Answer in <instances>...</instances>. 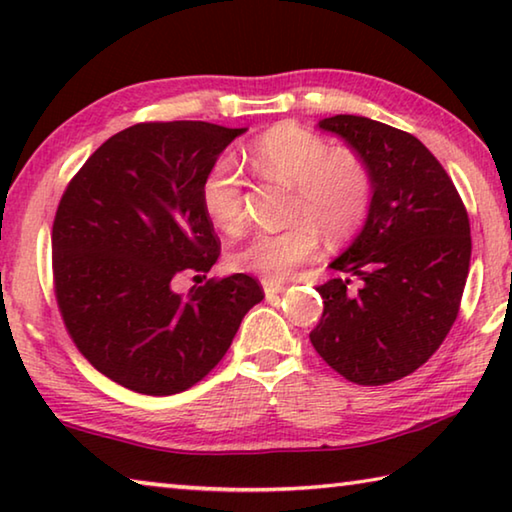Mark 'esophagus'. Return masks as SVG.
Here are the masks:
<instances>
[{
  "label": "esophagus",
  "instance_id": "34e87169",
  "mask_svg": "<svg viewBox=\"0 0 512 512\" xmlns=\"http://www.w3.org/2000/svg\"><path fill=\"white\" fill-rule=\"evenodd\" d=\"M262 287H264L266 296H275V293L284 291V282H280V280H262Z\"/></svg>",
  "mask_w": 512,
  "mask_h": 512
}]
</instances>
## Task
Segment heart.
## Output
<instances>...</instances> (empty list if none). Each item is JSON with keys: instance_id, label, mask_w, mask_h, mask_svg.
<instances>
[{"instance_id": "1", "label": "heart", "mask_w": 512, "mask_h": 512, "mask_svg": "<svg viewBox=\"0 0 512 512\" xmlns=\"http://www.w3.org/2000/svg\"><path fill=\"white\" fill-rule=\"evenodd\" d=\"M248 160L266 178L293 187L291 216L282 230H259L230 257L237 271L282 280L293 266L307 262L320 246V232L332 244L350 239L370 212L372 173L352 149H332L325 137L298 124H277L255 137ZM244 183L228 158L216 160L201 183L205 214L223 232L244 225Z\"/></svg>"}]
</instances>
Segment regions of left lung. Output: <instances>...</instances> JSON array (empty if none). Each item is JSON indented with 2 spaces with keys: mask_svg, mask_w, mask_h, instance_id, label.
<instances>
[{
  "mask_svg": "<svg viewBox=\"0 0 512 512\" xmlns=\"http://www.w3.org/2000/svg\"><path fill=\"white\" fill-rule=\"evenodd\" d=\"M318 128L366 160L372 203L359 237L329 264L343 277L316 287L323 316L309 339L345 379L381 386L427 363L452 329L470 271V219L418 137L357 115L327 117Z\"/></svg>",
  "mask_w": 512,
  "mask_h": 512,
  "instance_id": "obj_1",
  "label": "left lung"
}]
</instances>
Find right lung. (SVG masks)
<instances>
[{"label":"right lung","instance_id":"right-lung-1","mask_svg":"<svg viewBox=\"0 0 512 512\" xmlns=\"http://www.w3.org/2000/svg\"><path fill=\"white\" fill-rule=\"evenodd\" d=\"M241 133L207 121L135 124L103 142L60 198L51 230L60 316L83 357L128 391L192 388L264 298L246 273L176 291L219 259L201 183Z\"/></svg>","mask_w":512,"mask_h":512}]
</instances>
